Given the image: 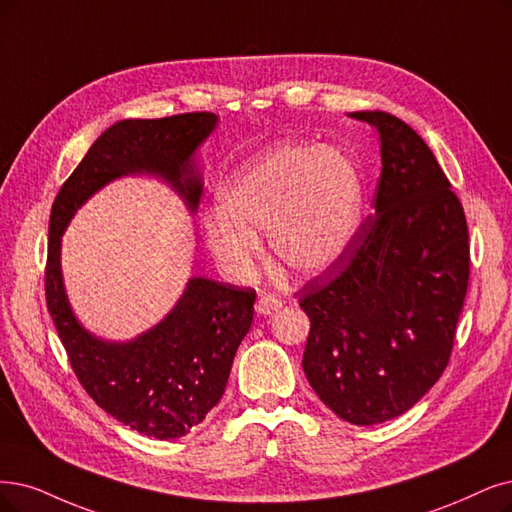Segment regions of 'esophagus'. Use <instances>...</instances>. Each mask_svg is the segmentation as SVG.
<instances>
[{"mask_svg": "<svg viewBox=\"0 0 512 512\" xmlns=\"http://www.w3.org/2000/svg\"><path fill=\"white\" fill-rule=\"evenodd\" d=\"M280 308H282V301H278V299L272 297V295L259 297L257 304H255V312H257L259 316H270V314L278 312Z\"/></svg>", "mask_w": 512, "mask_h": 512, "instance_id": "obj_1", "label": "esophagus"}]
</instances>
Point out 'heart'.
<instances>
[{
    "mask_svg": "<svg viewBox=\"0 0 512 512\" xmlns=\"http://www.w3.org/2000/svg\"><path fill=\"white\" fill-rule=\"evenodd\" d=\"M363 175L352 158L314 143H278L240 164L217 189L204 242L219 268L249 278L268 234L272 255L299 276L342 261L361 227Z\"/></svg>",
    "mask_w": 512,
    "mask_h": 512,
    "instance_id": "heart-1",
    "label": "heart"
}]
</instances>
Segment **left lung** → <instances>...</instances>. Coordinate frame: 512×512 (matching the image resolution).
Listing matches in <instances>:
<instances>
[{"instance_id": "8db88e82", "label": "left lung", "mask_w": 512, "mask_h": 512, "mask_svg": "<svg viewBox=\"0 0 512 512\" xmlns=\"http://www.w3.org/2000/svg\"><path fill=\"white\" fill-rule=\"evenodd\" d=\"M348 116L380 132L375 215L348 255L301 289V365L333 413L371 426L409 411L445 371L470 253L464 208L418 132L386 111Z\"/></svg>"}]
</instances>
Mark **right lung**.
<instances>
[{"mask_svg": "<svg viewBox=\"0 0 512 512\" xmlns=\"http://www.w3.org/2000/svg\"><path fill=\"white\" fill-rule=\"evenodd\" d=\"M217 124L219 116L208 111L116 122L92 143L50 213L46 301L69 363L111 418L160 441L185 437L219 403L236 350L253 323L255 291L192 276L160 323L128 342H111L90 333L69 304L61 270L63 234L99 189L130 175L164 181L196 213L202 196L196 156Z\"/></svg>", "mask_w": 512, "mask_h": 512, "instance_id": "add662e5", "label": "right lung"}]
</instances>
